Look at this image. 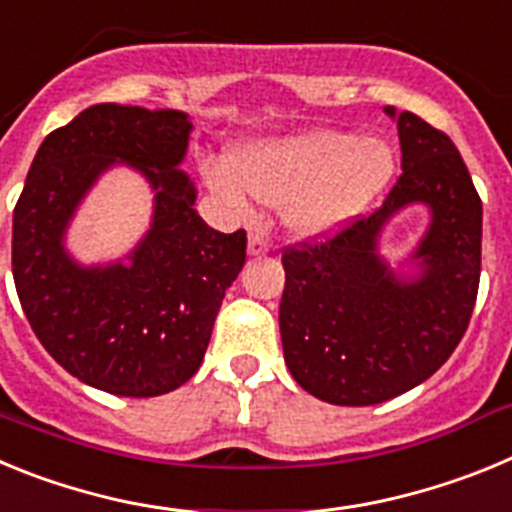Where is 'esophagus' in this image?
Segmentation results:
<instances>
[{"label":"esophagus","instance_id":"1","mask_svg":"<svg viewBox=\"0 0 512 512\" xmlns=\"http://www.w3.org/2000/svg\"><path fill=\"white\" fill-rule=\"evenodd\" d=\"M248 253L251 256H266L269 253V241L261 233H251L248 235Z\"/></svg>","mask_w":512,"mask_h":512}]
</instances>
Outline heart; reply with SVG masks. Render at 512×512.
<instances>
[{"mask_svg": "<svg viewBox=\"0 0 512 512\" xmlns=\"http://www.w3.org/2000/svg\"><path fill=\"white\" fill-rule=\"evenodd\" d=\"M395 166L387 140L310 128L246 143L230 164L207 166V184L235 215H251L253 194L279 205L284 228L297 238H325L366 210Z\"/></svg>", "mask_w": 512, "mask_h": 512, "instance_id": "1", "label": "heart"}]
</instances>
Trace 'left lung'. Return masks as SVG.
Returning a JSON list of instances; mask_svg holds the SVG:
<instances>
[{
	"mask_svg": "<svg viewBox=\"0 0 512 512\" xmlns=\"http://www.w3.org/2000/svg\"><path fill=\"white\" fill-rule=\"evenodd\" d=\"M397 122L402 176L369 217L284 253V361L302 390L330 405H377L436 374L459 346L479 289L482 200L449 135L413 112ZM423 204L429 228L397 267L381 233Z\"/></svg>",
	"mask_w": 512,
	"mask_h": 512,
	"instance_id": "left-lung-1",
	"label": "left lung"
}]
</instances>
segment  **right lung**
I'll return each instance as SVG.
<instances>
[{"instance_id":"right-lung-1","label":"right lung","mask_w":512,"mask_h":512,"mask_svg":"<svg viewBox=\"0 0 512 512\" xmlns=\"http://www.w3.org/2000/svg\"><path fill=\"white\" fill-rule=\"evenodd\" d=\"M192 120L179 110L92 104L40 143L12 217V277L35 336L89 387L156 397L205 359L225 289L246 261V233L225 235L194 210L182 171ZM128 165L154 192L152 225L134 251L81 265L65 246L98 176Z\"/></svg>"}]
</instances>
